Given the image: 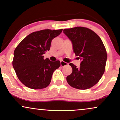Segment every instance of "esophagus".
Listing matches in <instances>:
<instances>
[{
	"mask_svg": "<svg viewBox=\"0 0 120 120\" xmlns=\"http://www.w3.org/2000/svg\"><path fill=\"white\" fill-rule=\"evenodd\" d=\"M60 64H61V66H66V65H67L68 64L67 63H66V62L61 61V62H60Z\"/></svg>",
	"mask_w": 120,
	"mask_h": 120,
	"instance_id": "34e87169",
	"label": "esophagus"
}]
</instances>
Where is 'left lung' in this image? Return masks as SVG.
<instances>
[{"mask_svg":"<svg viewBox=\"0 0 120 120\" xmlns=\"http://www.w3.org/2000/svg\"><path fill=\"white\" fill-rule=\"evenodd\" d=\"M63 32L72 42L75 55L81 60L79 67L70 63L72 72L66 77L67 82L75 89H89L104 73L107 56L104 44L96 33L87 28L65 29Z\"/></svg>","mask_w":120,"mask_h":120,"instance_id":"1","label":"left lung"}]
</instances>
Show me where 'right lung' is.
<instances>
[{"label":"right lung","mask_w":120,"mask_h":120,"mask_svg":"<svg viewBox=\"0 0 120 120\" xmlns=\"http://www.w3.org/2000/svg\"><path fill=\"white\" fill-rule=\"evenodd\" d=\"M63 29H45L28 35L18 45L14 52L13 66L20 81L32 89L46 87L51 82L54 71L60 66V61L44 59L49 51L51 41Z\"/></svg>","instance_id":"1"}]
</instances>
